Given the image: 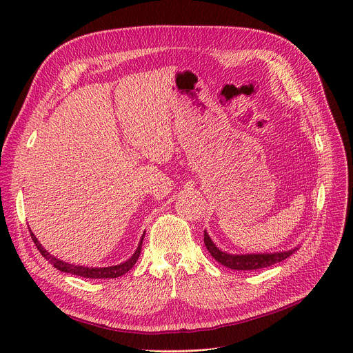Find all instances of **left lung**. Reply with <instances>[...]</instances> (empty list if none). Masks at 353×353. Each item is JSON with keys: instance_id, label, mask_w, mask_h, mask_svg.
<instances>
[{"instance_id": "8db88e82", "label": "left lung", "mask_w": 353, "mask_h": 353, "mask_svg": "<svg viewBox=\"0 0 353 353\" xmlns=\"http://www.w3.org/2000/svg\"><path fill=\"white\" fill-rule=\"evenodd\" d=\"M205 245L210 254L214 257V261L221 263L226 268L234 269V270H256L262 268H269L274 263H279L285 259H288L290 254L296 252V249L288 250V252H279V253H263V254H229L221 252L216 248V245L212 242L209 234L205 232Z\"/></svg>"}]
</instances>
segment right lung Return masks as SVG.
<instances>
[{"label":"right lung","mask_w":353,"mask_h":353,"mask_svg":"<svg viewBox=\"0 0 353 353\" xmlns=\"http://www.w3.org/2000/svg\"><path fill=\"white\" fill-rule=\"evenodd\" d=\"M143 237L141 236V240L139 243V248L137 250L134 252V254L128 259V261H125L124 263H120L117 266H110V268H84V266H76V265H70V263H65L63 261H59L57 257L51 256L40 243L39 240H37V237L34 236V233H31V239L32 242L35 245V248L39 249V252L43 254V257H46V261H48V263H51L55 269H59L61 272H65V273H71V274H76V276H81V277H90V279H114V277H119V276H123L124 273H127L130 269H132L137 259L140 256V252H141V245H143Z\"/></svg>","instance_id":"1"}]
</instances>
